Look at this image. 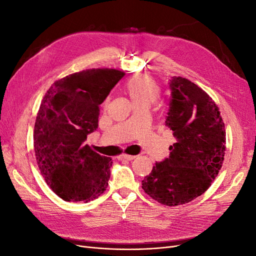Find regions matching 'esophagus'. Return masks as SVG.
<instances>
[{"label": "esophagus", "mask_w": 256, "mask_h": 256, "mask_svg": "<svg viewBox=\"0 0 256 256\" xmlns=\"http://www.w3.org/2000/svg\"><path fill=\"white\" fill-rule=\"evenodd\" d=\"M136 158V156H130V154H122L119 156V160H134Z\"/></svg>", "instance_id": "34e87169"}]
</instances>
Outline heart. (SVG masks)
Listing matches in <instances>:
<instances>
[{"instance_id": "heart-1", "label": "heart", "mask_w": 256, "mask_h": 256, "mask_svg": "<svg viewBox=\"0 0 256 256\" xmlns=\"http://www.w3.org/2000/svg\"><path fill=\"white\" fill-rule=\"evenodd\" d=\"M124 88L134 106L142 104L150 106L158 98L160 93L158 82L150 75H136L132 77L126 84Z\"/></svg>"}]
</instances>
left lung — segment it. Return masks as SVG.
<instances>
[{
	"label": "left lung",
	"mask_w": 256,
	"mask_h": 256,
	"mask_svg": "<svg viewBox=\"0 0 256 256\" xmlns=\"http://www.w3.org/2000/svg\"><path fill=\"white\" fill-rule=\"evenodd\" d=\"M165 124L176 142L170 157L156 162L142 188L152 198L178 206L203 194L222 168L226 150L225 124L216 102L184 77L174 76Z\"/></svg>",
	"instance_id": "8db88e82"
}]
</instances>
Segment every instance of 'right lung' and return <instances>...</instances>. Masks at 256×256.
I'll return each mask as SVG.
<instances>
[{"instance_id":"add662e5","label":"right lung","mask_w":256,"mask_h":256,"mask_svg":"<svg viewBox=\"0 0 256 256\" xmlns=\"http://www.w3.org/2000/svg\"><path fill=\"white\" fill-rule=\"evenodd\" d=\"M124 76L115 69H88L56 80L44 96L34 126L42 176L64 201L88 203L102 194L113 161L84 144L98 128L99 104Z\"/></svg>"}]
</instances>
